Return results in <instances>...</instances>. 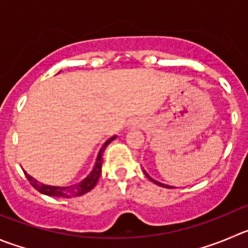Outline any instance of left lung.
<instances>
[{
  "mask_svg": "<svg viewBox=\"0 0 248 248\" xmlns=\"http://www.w3.org/2000/svg\"><path fill=\"white\" fill-rule=\"evenodd\" d=\"M142 170H143V173H145V175H146V176H147V178H148V179H150V180H151V181H152V183H155V185H158V186H162V187H166V188H173V186H169V185H166V184H162V183H159V181H157V180H155V179H152V178H151V176H150V175H148V174H147V173H146V170H145V169H142Z\"/></svg>",
  "mask_w": 248,
  "mask_h": 248,
  "instance_id": "obj_1",
  "label": "left lung"
}]
</instances>
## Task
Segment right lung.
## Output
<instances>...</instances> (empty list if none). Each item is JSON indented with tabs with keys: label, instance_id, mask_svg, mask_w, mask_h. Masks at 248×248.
<instances>
[{
	"label": "right lung",
	"instance_id": "add662e5",
	"mask_svg": "<svg viewBox=\"0 0 248 248\" xmlns=\"http://www.w3.org/2000/svg\"><path fill=\"white\" fill-rule=\"evenodd\" d=\"M117 136H112V138L108 139L105 143L101 147L100 152H98L97 158H96L95 166H93V169L90 171V174L86 176L85 179H82L79 183L74 184V185L69 186H52V185H46L44 183H40L36 179L32 178L31 175L27 173L24 170L25 176L29 180V183L36 188L39 192L44 193V195H47V196H53V197H64V199H70V197H78L81 196V195H85L86 192L93 190L95 187V185L97 184L98 179H100L101 170H102V153L103 151L106 150L108 145L112 142Z\"/></svg>",
	"mask_w": 248,
	"mask_h": 248
}]
</instances>
